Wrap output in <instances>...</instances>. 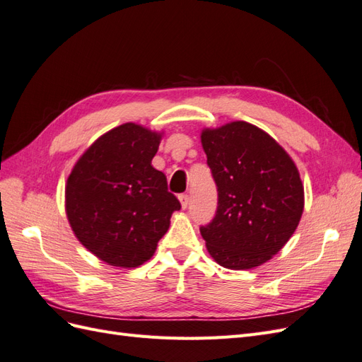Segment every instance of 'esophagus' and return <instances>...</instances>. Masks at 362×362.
<instances>
[{"instance_id":"esophagus-1","label":"esophagus","mask_w":362,"mask_h":362,"mask_svg":"<svg viewBox=\"0 0 362 362\" xmlns=\"http://www.w3.org/2000/svg\"><path fill=\"white\" fill-rule=\"evenodd\" d=\"M180 202H181V206L185 210V208L189 206V202H190L189 194H180Z\"/></svg>"}]
</instances>
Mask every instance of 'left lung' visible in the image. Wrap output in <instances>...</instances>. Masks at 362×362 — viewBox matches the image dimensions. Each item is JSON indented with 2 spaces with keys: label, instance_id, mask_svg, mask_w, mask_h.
<instances>
[{
  "label": "left lung",
  "instance_id": "8db88e82",
  "mask_svg": "<svg viewBox=\"0 0 362 362\" xmlns=\"http://www.w3.org/2000/svg\"><path fill=\"white\" fill-rule=\"evenodd\" d=\"M201 141L218 194L214 218L201 226L208 254L231 270L264 264L300 222L298 168L275 139L245 120L204 128Z\"/></svg>",
  "mask_w": 362,
  "mask_h": 362
}]
</instances>
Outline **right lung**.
I'll use <instances>...</instances> for the list:
<instances>
[{"mask_svg":"<svg viewBox=\"0 0 362 362\" xmlns=\"http://www.w3.org/2000/svg\"><path fill=\"white\" fill-rule=\"evenodd\" d=\"M163 133L127 122L98 137L72 168L64 210L75 237L107 264L151 259L181 208L166 175L152 166Z\"/></svg>","mask_w":362,"mask_h":362,"instance_id":"add662e5","label":"right lung"}]
</instances>
